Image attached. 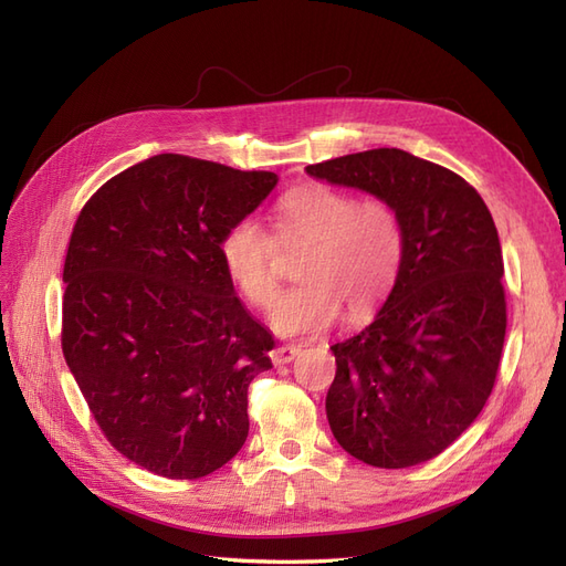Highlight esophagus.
<instances>
[{
  "label": "esophagus",
  "mask_w": 566,
  "mask_h": 566,
  "mask_svg": "<svg viewBox=\"0 0 566 566\" xmlns=\"http://www.w3.org/2000/svg\"><path fill=\"white\" fill-rule=\"evenodd\" d=\"M300 352H302V347H300V345H279L276 349L271 352V361L276 364V366L290 364V361H293V358H295Z\"/></svg>",
  "instance_id": "esophagus-1"
}]
</instances>
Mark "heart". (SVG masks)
Here are the masks:
<instances>
[{"instance_id":"heart-1","label":"heart","mask_w":566,"mask_h":566,"mask_svg":"<svg viewBox=\"0 0 566 566\" xmlns=\"http://www.w3.org/2000/svg\"><path fill=\"white\" fill-rule=\"evenodd\" d=\"M279 241L300 243V283L269 304V321L281 335L328 328L347 306L364 316L397 281L406 233L399 210L382 196L314 184L285 193L273 210ZM219 256L248 302L264 306L276 290V243L256 217L233 219L219 238Z\"/></svg>"}]
</instances>
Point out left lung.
<instances>
[{
	"label": "left lung",
	"mask_w": 566,
	"mask_h": 566,
	"mask_svg": "<svg viewBox=\"0 0 566 566\" xmlns=\"http://www.w3.org/2000/svg\"><path fill=\"white\" fill-rule=\"evenodd\" d=\"M306 172L382 196L401 214V271L368 328L331 347L325 413L339 447L366 465H420L482 413L499 375L507 304L493 217L460 175L399 148Z\"/></svg>",
	"instance_id": "8db88e82"
}]
</instances>
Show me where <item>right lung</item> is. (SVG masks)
I'll use <instances>...</instances> for the list:
<instances>
[{"mask_svg": "<svg viewBox=\"0 0 566 566\" xmlns=\"http://www.w3.org/2000/svg\"><path fill=\"white\" fill-rule=\"evenodd\" d=\"M273 172L160 153L84 202L63 264L61 347L101 432L167 479L219 470L248 439L271 333L235 297L219 238Z\"/></svg>", "mask_w": 566, "mask_h": 566, "instance_id": "right-lung-1", "label": "right lung"}]
</instances>
